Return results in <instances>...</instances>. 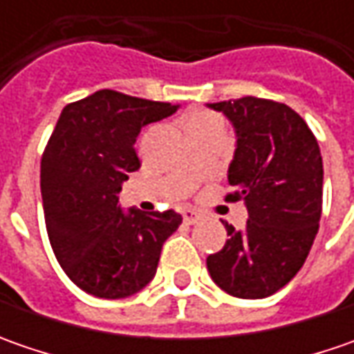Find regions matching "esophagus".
Segmentation results:
<instances>
[{
    "label": "esophagus",
    "mask_w": 354,
    "mask_h": 354,
    "mask_svg": "<svg viewBox=\"0 0 354 354\" xmlns=\"http://www.w3.org/2000/svg\"><path fill=\"white\" fill-rule=\"evenodd\" d=\"M198 218H201V214H198L197 211L187 209V211L183 212V221L187 223V225H195V223H198Z\"/></svg>",
    "instance_id": "34e87169"
}]
</instances>
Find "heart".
I'll use <instances>...</instances> for the list:
<instances>
[{"label":"heart","mask_w":354,"mask_h":354,"mask_svg":"<svg viewBox=\"0 0 354 354\" xmlns=\"http://www.w3.org/2000/svg\"><path fill=\"white\" fill-rule=\"evenodd\" d=\"M216 124H223V120L214 114H197L189 120L187 129H198V128H209V126H216Z\"/></svg>","instance_id":"b5f03b06"}]
</instances>
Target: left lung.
<instances>
[{
  "label": "left lung",
  "instance_id": "1",
  "mask_svg": "<svg viewBox=\"0 0 354 354\" xmlns=\"http://www.w3.org/2000/svg\"><path fill=\"white\" fill-rule=\"evenodd\" d=\"M236 128L228 169L234 187L225 201H244L242 230L225 225L223 250L207 258L212 281L242 299L281 290L301 270L317 236L323 205L319 143L306 120L286 104L244 96L209 104Z\"/></svg>",
  "mask_w": 354,
  "mask_h": 354
}]
</instances>
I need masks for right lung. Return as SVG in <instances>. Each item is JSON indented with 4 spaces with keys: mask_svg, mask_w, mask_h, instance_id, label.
I'll return each instance as SVG.
<instances>
[{
    "mask_svg": "<svg viewBox=\"0 0 354 354\" xmlns=\"http://www.w3.org/2000/svg\"><path fill=\"white\" fill-rule=\"evenodd\" d=\"M177 106L98 90L62 110L41 159V195L53 252L80 290L118 299L156 276L163 242L183 216L173 209L126 214L118 193L142 167L136 138Z\"/></svg>",
    "mask_w": 354,
    "mask_h": 354,
    "instance_id": "right-lung-1",
    "label": "right lung"
}]
</instances>
